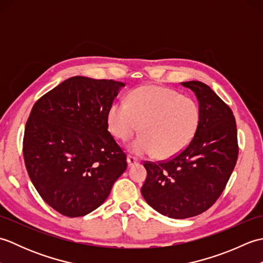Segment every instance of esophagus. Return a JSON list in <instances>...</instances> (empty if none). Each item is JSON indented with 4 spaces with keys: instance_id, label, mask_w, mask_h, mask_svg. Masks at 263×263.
Here are the masks:
<instances>
[{
    "instance_id": "1",
    "label": "esophagus",
    "mask_w": 263,
    "mask_h": 263,
    "mask_svg": "<svg viewBox=\"0 0 263 263\" xmlns=\"http://www.w3.org/2000/svg\"><path fill=\"white\" fill-rule=\"evenodd\" d=\"M126 161H127L128 166H133V165H136L138 163V159L136 157H133V156L128 155L127 158H126Z\"/></svg>"
}]
</instances>
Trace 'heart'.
<instances>
[{"instance_id":"b5f03b06","label":"heart","mask_w":263,"mask_h":263,"mask_svg":"<svg viewBox=\"0 0 263 263\" xmlns=\"http://www.w3.org/2000/svg\"><path fill=\"white\" fill-rule=\"evenodd\" d=\"M110 132L127 140L140 128L142 135L130 143L136 155L170 158L191 142L200 122V109L192 98L170 88L143 86L125 102H116L107 115Z\"/></svg>"}]
</instances>
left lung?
Masks as SVG:
<instances>
[{"label":"left lung","mask_w":263,"mask_h":263,"mask_svg":"<svg viewBox=\"0 0 263 263\" xmlns=\"http://www.w3.org/2000/svg\"><path fill=\"white\" fill-rule=\"evenodd\" d=\"M199 102L200 122L193 139L166 160L144 161L141 193L159 214L184 219L202 214L226 187L238 156L236 121L230 106L200 81L182 82Z\"/></svg>","instance_id":"left-lung-1"}]
</instances>
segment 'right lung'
Listing matches in <instances>:
<instances>
[{"label":"right lung","mask_w":263,"mask_h":263,"mask_svg":"<svg viewBox=\"0 0 263 263\" xmlns=\"http://www.w3.org/2000/svg\"><path fill=\"white\" fill-rule=\"evenodd\" d=\"M122 87L77 76L33 105L22 144L26 168L42 199L61 215L81 217L98 208L126 170L107 121Z\"/></svg>","instance_id":"right-lung-1"}]
</instances>
